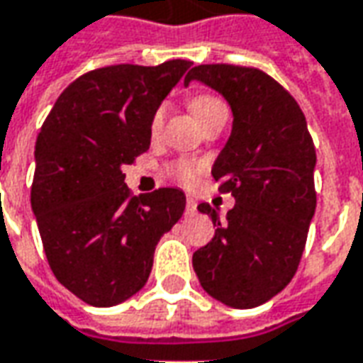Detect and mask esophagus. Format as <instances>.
<instances>
[{
  "instance_id": "obj_1",
  "label": "esophagus",
  "mask_w": 363,
  "mask_h": 363,
  "mask_svg": "<svg viewBox=\"0 0 363 363\" xmlns=\"http://www.w3.org/2000/svg\"><path fill=\"white\" fill-rule=\"evenodd\" d=\"M196 212V200L194 199H186V214H194Z\"/></svg>"
}]
</instances>
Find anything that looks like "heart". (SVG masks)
I'll return each mask as SVG.
<instances>
[{
  "instance_id": "heart-1",
  "label": "heart",
  "mask_w": 363,
  "mask_h": 363,
  "mask_svg": "<svg viewBox=\"0 0 363 363\" xmlns=\"http://www.w3.org/2000/svg\"><path fill=\"white\" fill-rule=\"evenodd\" d=\"M222 108H225L224 102H222L220 98H216V96H210V94H196V96L190 100V111L194 113L196 120H202V118H206L208 113L222 110ZM161 123H163V108H159V110L153 113L151 129H153V131H159ZM171 173H173L177 179H181V181L192 182L194 181V177H196V173H199V167L194 163H189V161H181V163H174L173 167H171Z\"/></svg>"
}]
</instances>
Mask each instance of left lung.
I'll return each instance as SVG.
<instances>
[{
    "mask_svg": "<svg viewBox=\"0 0 363 363\" xmlns=\"http://www.w3.org/2000/svg\"><path fill=\"white\" fill-rule=\"evenodd\" d=\"M222 94L234 123L212 177L235 204L225 222L199 204L216 225L194 252L192 267L208 295L253 308L281 293L296 273L316 208L313 138L295 98L259 68L200 65L184 76Z\"/></svg>",
    "mask_w": 363,
    "mask_h": 363,
    "instance_id": "1",
    "label": "left lung"
}]
</instances>
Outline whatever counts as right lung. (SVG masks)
Listing matches in <instances>:
<instances>
[{
  "label": "right lung",
  "mask_w": 363,
  "mask_h": 363,
  "mask_svg": "<svg viewBox=\"0 0 363 363\" xmlns=\"http://www.w3.org/2000/svg\"><path fill=\"white\" fill-rule=\"evenodd\" d=\"M190 60L86 72L58 96L35 143L31 208L58 283L92 306L128 301L184 212L179 189L131 196L123 167L151 145L153 113Z\"/></svg>",
  "instance_id": "1"
}]
</instances>
